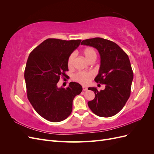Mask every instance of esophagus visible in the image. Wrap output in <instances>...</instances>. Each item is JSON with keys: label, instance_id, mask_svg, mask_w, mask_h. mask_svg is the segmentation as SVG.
<instances>
[{"label": "esophagus", "instance_id": "1", "mask_svg": "<svg viewBox=\"0 0 154 154\" xmlns=\"http://www.w3.org/2000/svg\"><path fill=\"white\" fill-rule=\"evenodd\" d=\"M82 88H83V91H87L88 90V88L87 87H85V86H83L82 87Z\"/></svg>", "mask_w": 154, "mask_h": 154}]
</instances>
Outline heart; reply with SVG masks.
<instances>
[{
    "mask_svg": "<svg viewBox=\"0 0 154 154\" xmlns=\"http://www.w3.org/2000/svg\"><path fill=\"white\" fill-rule=\"evenodd\" d=\"M83 54L84 56L85 59L88 62L91 60L96 58V53L94 48H87L83 51ZM74 58H75V54L72 53L69 56L67 60V66L69 68H72ZM93 76L92 72H85V71H79L76 72L73 76V80L82 85H87L90 82L91 78Z\"/></svg>",
    "mask_w": 154,
    "mask_h": 154,
    "instance_id": "b5f03b06",
    "label": "heart"
}]
</instances>
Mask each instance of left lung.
<instances>
[{
	"label": "left lung",
	"instance_id": "obj_1",
	"mask_svg": "<svg viewBox=\"0 0 154 154\" xmlns=\"http://www.w3.org/2000/svg\"><path fill=\"white\" fill-rule=\"evenodd\" d=\"M81 45L98 51L101 64L94 80L105 85L100 91L96 87L88 88L95 94L94 99L88 102V107L100 117L113 116L123 108L131 92L134 74L128 55L118 44L98 37L83 40Z\"/></svg>",
	"mask_w": 154,
	"mask_h": 154
}]
</instances>
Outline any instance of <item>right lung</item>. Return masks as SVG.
I'll return each mask as SVG.
<instances>
[{"instance_id": "obj_1", "label": "right lung", "mask_w": 154, "mask_h": 154, "mask_svg": "<svg viewBox=\"0 0 154 154\" xmlns=\"http://www.w3.org/2000/svg\"><path fill=\"white\" fill-rule=\"evenodd\" d=\"M81 41L48 38L29 55L24 72L27 98L36 112L49 122L66 119L74 97L82 91L76 82H70L66 88L57 86L60 77H67L68 58Z\"/></svg>"}]
</instances>
